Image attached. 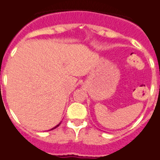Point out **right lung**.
<instances>
[{
	"label": "right lung",
	"instance_id": "right-lung-1",
	"mask_svg": "<svg viewBox=\"0 0 160 160\" xmlns=\"http://www.w3.org/2000/svg\"><path fill=\"white\" fill-rule=\"evenodd\" d=\"M59 125H60V123H59V124H58V125H57L56 126H55V127H54V128H52V129H51V130H54V129H55V128H56V127H58V126H59Z\"/></svg>",
	"mask_w": 160,
	"mask_h": 160
}]
</instances>
